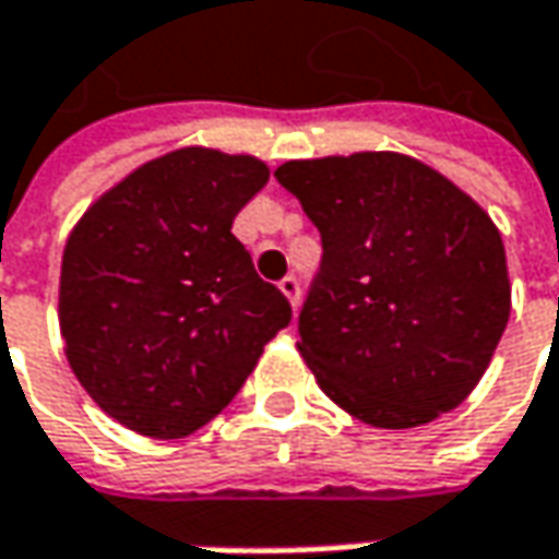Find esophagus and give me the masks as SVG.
<instances>
[{"label": "esophagus", "instance_id": "obj_1", "mask_svg": "<svg viewBox=\"0 0 559 559\" xmlns=\"http://www.w3.org/2000/svg\"><path fill=\"white\" fill-rule=\"evenodd\" d=\"M280 293L289 298V305H293V308H298V301H301V283H298L295 276H286V280L280 283Z\"/></svg>", "mask_w": 559, "mask_h": 559}]
</instances>
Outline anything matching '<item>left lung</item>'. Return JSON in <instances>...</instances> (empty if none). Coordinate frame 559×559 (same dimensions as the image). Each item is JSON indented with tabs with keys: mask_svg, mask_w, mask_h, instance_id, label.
I'll return each mask as SVG.
<instances>
[{
	"mask_svg": "<svg viewBox=\"0 0 559 559\" xmlns=\"http://www.w3.org/2000/svg\"><path fill=\"white\" fill-rule=\"evenodd\" d=\"M273 176L321 233L298 352L323 393L390 431L456 408L510 321L493 219L437 169L390 151L289 159Z\"/></svg>",
	"mask_w": 559,
	"mask_h": 559,
	"instance_id": "8db88e82",
	"label": "left lung"
}]
</instances>
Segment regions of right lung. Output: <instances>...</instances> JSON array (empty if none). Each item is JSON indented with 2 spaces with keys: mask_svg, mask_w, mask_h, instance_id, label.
Masks as SVG:
<instances>
[{
  "mask_svg": "<svg viewBox=\"0 0 559 559\" xmlns=\"http://www.w3.org/2000/svg\"><path fill=\"white\" fill-rule=\"evenodd\" d=\"M270 179L258 156L182 147L138 166L66 241L59 326L74 377L119 425L173 440L233 403L293 308L233 236Z\"/></svg>",
  "mask_w": 559,
  "mask_h": 559,
  "instance_id": "add662e5",
  "label": "right lung"
}]
</instances>
